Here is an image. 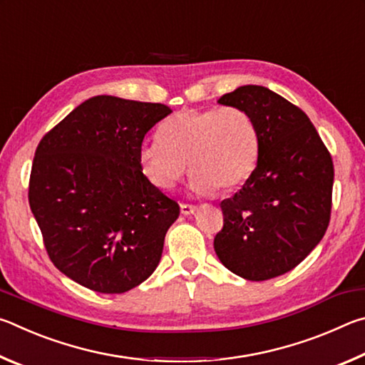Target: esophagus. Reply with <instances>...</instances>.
Here are the masks:
<instances>
[{"label":"esophagus","instance_id":"esophagus-1","mask_svg":"<svg viewBox=\"0 0 365 365\" xmlns=\"http://www.w3.org/2000/svg\"><path fill=\"white\" fill-rule=\"evenodd\" d=\"M180 211H182L183 215H190V214H193V212L196 211V206L188 205V202H182V205H180Z\"/></svg>","mask_w":365,"mask_h":365}]
</instances>
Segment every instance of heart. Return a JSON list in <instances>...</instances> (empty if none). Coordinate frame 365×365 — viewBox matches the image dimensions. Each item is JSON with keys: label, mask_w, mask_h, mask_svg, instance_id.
<instances>
[{"label": "heart", "mask_w": 365, "mask_h": 365, "mask_svg": "<svg viewBox=\"0 0 365 365\" xmlns=\"http://www.w3.org/2000/svg\"><path fill=\"white\" fill-rule=\"evenodd\" d=\"M159 137L140 146L141 172L154 187L170 190L188 164L197 195L238 188L255 172L261 150L255 117L238 106L178 110Z\"/></svg>", "instance_id": "1"}]
</instances>
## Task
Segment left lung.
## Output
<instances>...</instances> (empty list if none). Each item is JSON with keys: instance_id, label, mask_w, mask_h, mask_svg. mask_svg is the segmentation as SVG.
Listing matches in <instances>:
<instances>
[{"instance_id": "1", "label": "left lung", "mask_w": 365, "mask_h": 365, "mask_svg": "<svg viewBox=\"0 0 365 365\" xmlns=\"http://www.w3.org/2000/svg\"><path fill=\"white\" fill-rule=\"evenodd\" d=\"M255 117L259 160L243 188L220 202V262L246 280L287 274L324 238L331 214V154L304 110L265 86L245 85L219 98Z\"/></svg>"}]
</instances>
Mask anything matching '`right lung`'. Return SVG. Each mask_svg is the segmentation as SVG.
I'll list each match as a JSON object with an SVG mask.
<instances>
[{"label": "right lung", "instance_id": "obj_1", "mask_svg": "<svg viewBox=\"0 0 365 365\" xmlns=\"http://www.w3.org/2000/svg\"><path fill=\"white\" fill-rule=\"evenodd\" d=\"M170 113L160 103L93 96L36 146L30 209L51 262L78 285L125 293L158 267L180 206L145 177L138 151Z\"/></svg>", "mask_w": 365, "mask_h": 365}]
</instances>
